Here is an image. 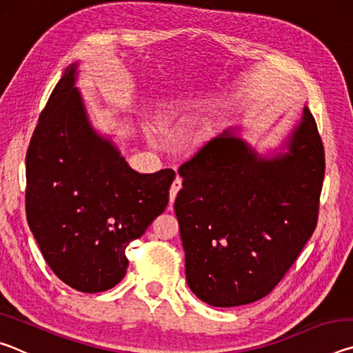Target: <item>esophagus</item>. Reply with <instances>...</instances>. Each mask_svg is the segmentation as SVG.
<instances>
[{
    "mask_svg": "<svg viewBox=\"0 0 353 353\" xmlns=\"http://www.w3.org/2000/svg\"><path fill=\"white\" fill-rule=\"evenodd\" d=\"M181 188H182V179L177 176V177L174 179V182H172L171 190H170V210H171L172 204H174V199H176V196H177L179 190H181Z\"/></svg>",
    "mask_w": 353,
    "mask_h": 353,
    "instance_id": "1",
    "label": "esophagus"
}]
</instances>
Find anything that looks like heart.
Instances as JSON below:
<instances>
[{"label":"heart","mask_w":353,"mask_h":353,"mask_svg":"<svg viewBox=\"0 0 353 353\" xmlns=\"http://www.w3.org/2000/svg\"><path fill=\"white\" fill-rule=\"evenodd\" d=\"M202 104H204V98L202 97H182L179 99H172L171 103L163 107L162 113H160V126L166 130H172L181 126L185 121H188L190 117L194 112H198Z\"/></svg>","instance_id":"1"}]
</instances>
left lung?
<instances>
[{"mask_svg":"<svg viewBox=\"0 0 353 353\" xmlns=\"http://www.w3.org/2000/svg\"><path fill=\"white\" fill-rule=\"evenodd\" d=\"M240 130H224L179 168L174 210L187 283L212 307L270 294L318 223L325 159L308 107L270 155Z\"/></svg>","mask_w":353,"mask_h":353,"instance_id":"left-lung-1","label":"left lung"}]
</instances>
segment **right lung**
<instances>
[{
	"mask_svg": "<svg viewBox=\"0 0 353 353\" xmlns=\"http://www.w3.org/2000/svg\"><path fill=\"white\" fill-rule=\"evenodd\" d=\"M71 63L40 113L26 154V216L52 272L81 292L126 276V248L170 201L176 172L141 174L92 126Z\"/></svg>",
	"mask_w": 353,
	"mask_h": 353,
	"instance_id": "right-lung-1",
	"label": "right lung"
}]
</instances>
